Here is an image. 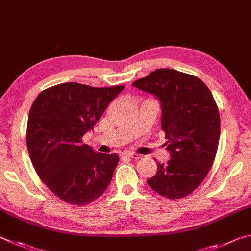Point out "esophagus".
<instances>
[{"mask_svg":"<svg viewBox=\"0 0 251 251\" xmlns=\"http://www.w3.org/2000/svg\"><path fill=\"white\" fill-rule=\"evenodd\" d=\"M123 157H126V158H130V159H137L140 158V156L138 153H134V152H128V153H123Z\"/></svg>","mask_w":251,"mask_h":251,"instance_id":"1","label":"esophagus"}]
</instances>
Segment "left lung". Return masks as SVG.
<instances>
[{
    "label": "left lung",
    "mask_w": 251,
    "mask_h": 251,
    "mask_svg": "<svg viewBox=\"0 0 251 251\" xmlns=\"http://www.w3.org/2000/svg\"><path fill=\"white\" fill-rule=\"evenodd\" d=\"M131 84L160 102L171 157L157 162L156 176L147 183L162 197L184 198L202 183L216 156L221 120L211 91L197 76L173 69L152 71Z\"/></svg>",
    "instance_id": "1"
}]
</instances>
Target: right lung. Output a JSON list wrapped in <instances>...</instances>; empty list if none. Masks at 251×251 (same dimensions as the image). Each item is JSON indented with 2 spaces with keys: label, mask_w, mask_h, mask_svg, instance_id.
<instances>
[{
  "label": "right lung",
  "mask_w": 251,
  "mask_h": 251,
  "mask_svg": "<svg viewBox=\"0 0 251 251\" xmlns=\"http://www.w3.org/2000/svg\"><path fill=\"white\" fill-rule=\"evenodd\" d=\"M124 85L93 88L75 82L38 94L30 107L26 143L31 163L59 199L86 205L105 192L120 160L82 143Z\"/></svg>",
  "instance_id": "right-lung-1"
}]
</instances>
